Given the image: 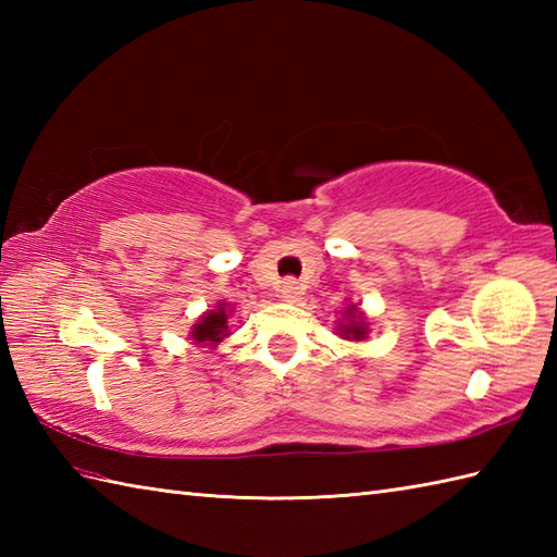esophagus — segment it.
I'll return each instance as SVG.
<instances>
[{
  "label": "esophagus",
  "mask_w": 557,
  "mask_h": 557,
  "mask_svg": "<svg viewBox=\"0 0 557 557\" xmlns=\"http://www.w3.org/2000/svg\"><path fill=\"white\" fill-rule=\"evenodd\" d=\"M301 294H304V287H301L299 282L294 280V277L285 280V282H282V285H280V297L285 299V301H297V299L301 297Z\"/></svg>",
  "instance_id": "1"
}]
</instances>
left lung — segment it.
Masks as SVG:
<instances>
[{
	"label": "left lung",
	"mask_w": 557,
	"mask_h": 557,
	"mask_svg": "<svg viewBox=\"0 0 557 557\" xmlns=\"http://www.w3.org/2000/svg\"><path fill=\"white\" fill-rule=\"evenodd\" d=\"M337 333L342 339H349V342H363L366 337L371 335V318L363 313L361 304H354L349 301L345 306V311L339 313L337 318Z\"/></svg>",
	"instance_id": "8db88e82"
}]
</instances>
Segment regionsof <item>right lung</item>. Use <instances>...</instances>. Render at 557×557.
<instances>
[{"mask_svg": "<svg viewBox=\"0 0 557 557\" xmlns=\"http://www.w3.org/2000/svg\"><path fill=\"white\" fill-rule=\"evenodd\" d=\"M232 313H234V306L230 301H218L215 309L206 311L191 325V330H188V337H191L198 347L215 349L224 337L232 335V330H230Z\"/></svg>", "mask_w": 557, "mask_h": 557, "instance_id": "obj_1", "label": "right lung"}]
</instances>
